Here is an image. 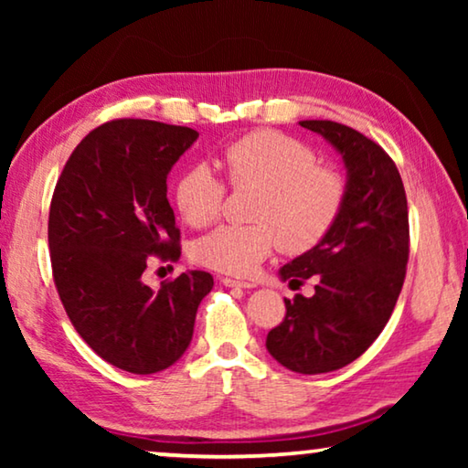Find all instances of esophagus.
Instances as JSON below:
<instances>
[{
  "mask_svg": "<svg viewBox=\"0 0 468 468\" xmlns=\"http://www.w3.org/2000/svg\"><path fill=\"white\" fill-rule=\"evenodd\" d=\"M220 284H223V287H235V289H253V287H256L253 282L235 281V279H229V276H223V279H220Z\"/></svg>",
  "mask_w": 468,
  "mask_h": 468,
  "instance_id": "esophagus-1",
  "label": "esophagus"
}]
</instances>
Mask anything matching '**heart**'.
<instances>
[{
	"instance_id": "b5f03b06",
	"label": "heart",
	"mask_w": 468,
	"mask_h": 468,
	"mask_svg": "<svg viewBox=\"0 0 468 468\" xmlns=\"http://www.w3.org/2000/svg\"><path fill=\"white\" fill-rule=\"evenodd\" d=\"M303 142L274 130H258L231 142L223 169L233 187H258L251 225H223L194 245L202 266L233 276H251L282 245L291 253L318 245L343 210L346 187L335 169L322 167ZM176 206L189 227L218 217L225 186L208 165H194L176 184Z\"/></svg>"
}]
</instances>
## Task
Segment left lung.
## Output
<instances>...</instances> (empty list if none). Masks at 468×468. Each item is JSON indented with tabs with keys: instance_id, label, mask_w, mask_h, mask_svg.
I'll list each match as a JSON object with an SVG mask.
<instances>
[{
	"instance_id": "obj_1",
	"label": "left lung",
	"mask_w": 468,
	"mask_h": 468,
	"mask_svg": "<svg viewBox=\"0 0 468 468\" xmlns=\"http://www.w3.org/2000/svg\"><path fill=\"white\" fill-rule=\"evenodd\" d=\"M343 156L346 196L335 227L284 264L281 281L315 279L312 297L284 299L287 315L266 348L297 374H328L361 357L390 320L409 260V210L400 173L382 146L336 122L305 120Z\"/></svg>"
}]
</instances>
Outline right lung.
Returning a JSON list of instances; mask_svg holds the SVG:
<instances>
[{"label":"right lung","instance_id":"add662e5","mask_svg":"<svg viewBox=\"0 0 468 468\" xmlns=\"http://www.w3.org/2000/svg\"><path fill=\"white\" fill-rule=\"evenodd\" d=\"M197 136L150 120L102 123L76 146L53 192L49 250L61 303L84 343L130 374L181 359L215 284L202 271L158 289L142 282L148 256H181L167 176Z\"/></svg>","mask_w":468,"mask_h":468}]
</instances>
